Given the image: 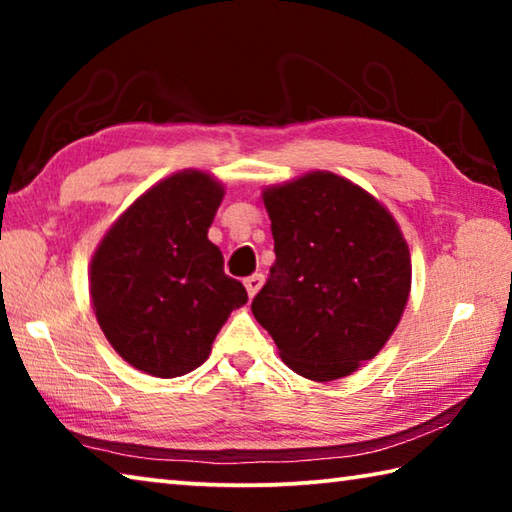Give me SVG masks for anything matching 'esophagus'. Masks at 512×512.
<instances>
[{
  "instance_id": "obj_1",
  "label": "esophagus",
  "mask_w": 512,
  "mask_h": 512,
  "mask_svg": "<svg viewBox=\"0 0 512 512\" xmlns=\"http://www.w3.org/2000/svg\"><path fill=\"white\" fill-rule=\"evenodd\" d=\"M246 291H248V298H255L257 296V291L262 289V284H264V275L262 273H255V275H250V277H246Z\"/></svg>"
}]
</instances>
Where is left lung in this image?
Wrapping results in <instances>:
<instances>
[{
    "label": "left lung",
    "instance_id": "left-lung-1",
    "mask_svg": "<svg viewBox=\"0 0 512 512\" xmlns=\"http://www.w3.org/2000/svg\"><path fill=\"white\" fill-rule=\"evenodd\" d=\"M275 264L253 316L298 375L332 381L377 357L404 314L411 255L366 189L311 171L264 189Z\"/></svg>",
    "mask_w": 512,
    "mask_h": 512
}]
</instances>
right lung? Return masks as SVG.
Segmentation results:
<instances>
[{"label":"right lung","instance_id":"obj_1","mask_svg":"<svg viewBox=\"0 0 512 512\" xmlns=\"http://www.w3.org/2000/svg\"><path fill=\"white\" fill-rule=\"evenodd\" d=\"M210 173L160 180L112 223L90 264V296L112 348L146 375L171 379L196 370L244 284L223 273L207 230L223 201Z\"/></svg>","mask_w":512,"mask_h":512}]
</instances>
